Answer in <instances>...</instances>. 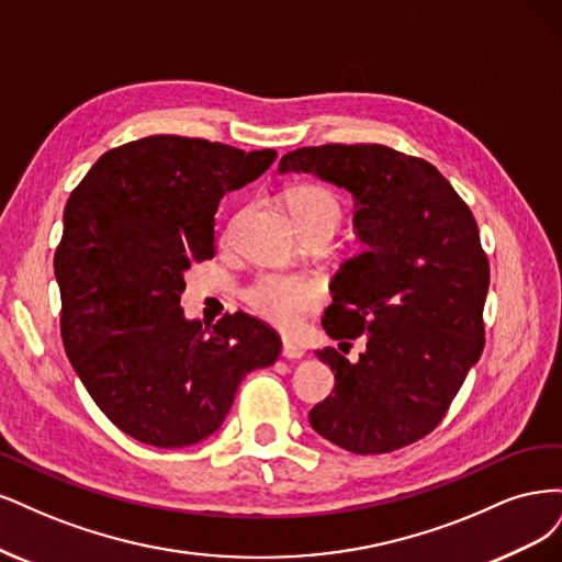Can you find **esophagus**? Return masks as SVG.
I'll list each match as a JSON object with an SVG mask.
<instances>
[{
  "instance_id": "1",
  "label": "esophagus",
  "mask_w": 562,
  "mask_h": 562,
  "mask_svg": "<svg viewBox=\"0 0 562 562\" xmlns=\"http://www.w3.org/2000/svg\"><path fill=\"white\" fill-rule=\"evenodd\" d=\"M305 352H303V348L301 346H296L294 340H282V357L284 359H289V361H296V359H301Z\"/></svg>"
}]
</instances>
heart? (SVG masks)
Returning <instances> with one entry per match:
<instances>
[{
  "label": "heart",
  "mask_w": 562,
  "mask_h": 562,
  "mask_svg": "<svg viewBox=\"0 0 562 562\" xmlns=\"http://www.w3.org/2000/svg\"><path fill=\"white\" fill-rule=\"evenodd\" d=\"M286 207L292 212L299 228L313 224L336 226L340 216V205L336 195L317 184H301L286 193ZM322 299V289L313 280L292 278V276H261L247 289V303L282 329H294L303 313L315 307Z\"/></svg>",
  "instance_id": "1"
}]
</instances>
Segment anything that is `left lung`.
<instances>
[{"label": "left lung", "instance_id": "1", "mask_svg": "<svg viewBox=\"0 0 562 562\" xmlns=\"http://www.w3.org/2000/svg\"><path fill=\"white\" fill-rule=\"evenodd\" d=\"M278 172L346 189L364 245L338 268L322 327L336 340L367 336V350L357 361L317 352L334 392L311 427L357 456L423 439L483 352L491 268L472 210L427 160L383 144L303 147Z\"/></svg>", "mask_w": 562, "mask_h": 562}]
</instances>
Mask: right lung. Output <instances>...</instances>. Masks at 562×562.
<instances>
[{
  "mask_svg": "<svg viewBox=\"0 0 562 562\" xmlns=\"http://www.w3.org/2000/svg\"><path fill=\"white\" fill-rule=\"evenodd\" d=\"M278 151L154 135L98 158L71 191L56 251L65 352L100 411L128 437L184 448L222 427L243 378L282 342L257 317L187 319L184 276L214 257L222 198Z\"/></svg>",
  "mask_w": 562,
  "mask_h": 562,
  "instance_id": "add662e5",
  "label": "right lung"
}]
</instances>
